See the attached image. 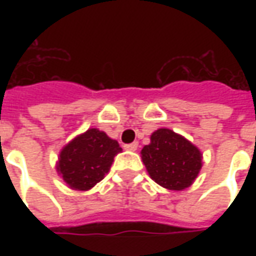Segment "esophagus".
<instances>
[{"mask_svg":"<svg viewBox=\"0 0 256 256\" xmlns=\"http://www.w3.org/2000/svg\"><path fill=\"white\" fill-rule=\"evenodd\" d=\"M137 148H138V142H132V144L124 145L126 150H137Z\"/></svg>","mask_w":256,"mask_h":256,"instance_id":"34e87169","label":"esophagus"}]
</instances>
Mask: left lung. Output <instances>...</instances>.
<instances>
[{"instance_id": "obj_1", "label": "left lung", "mask_w": 256, "mask_h": 256, "mask_svg": "<svg viewBox=\"0 0 256 256\" xmlns=\"http://www.w3.org/2000/svg\"><path fill=\"white\" fill-rule=\"evenodd\" d=\"M150 178L170 190L189 188L202 168V152L188 140L170 128H159L150 136V144L141 150Z\"/></svg>"}]
</instances>
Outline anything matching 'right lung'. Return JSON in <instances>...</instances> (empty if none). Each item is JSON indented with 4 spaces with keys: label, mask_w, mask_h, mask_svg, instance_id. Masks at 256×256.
<instances>
[{
    "label": "right lung",
    "mask_w": 256,
    "mask_h": 256,
    "mask_svg": "<svg viewBox=\"0 0 256 256\" xmlns=\"http://www.w3.org/2000/svg\"><path fill=\"white\" fill-rule=\"evenodd\" d=\"M120 150L116 140L98 128H89L62 150L56 168L70 188L89 190L106 177Z\"/></svg>",
    "instance_id": "right-lung-1"
}]
</instances>
